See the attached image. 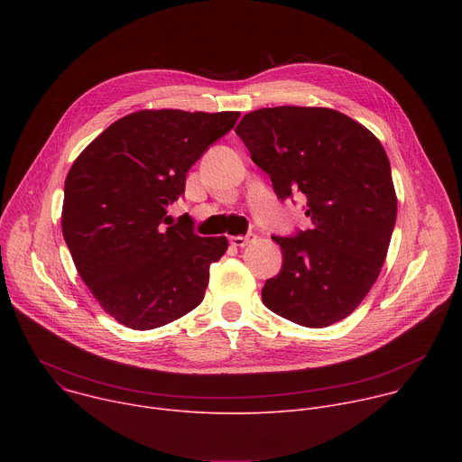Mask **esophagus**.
I'll list each match as a JSON object with an SVG mask.
<instances>
[{
  "instance_id": "esophagus-1",
  "label": "esophagus",
  "mask_w": 462,
  "mask_h": 462,
  "mask_svg": "<svg viewBox=\"0 0 462 462\" xmlns=\"http://www.w3.org/2000/svg\"><path fill=\"white\" fill-rule=\"evenodd\" d=\"M254 239H255V234L248 232V234H245V236H232L228 241H230V245H232V246H239V248H243V246H246L248 243H252Z\"/></svg>"
}]
</instances>
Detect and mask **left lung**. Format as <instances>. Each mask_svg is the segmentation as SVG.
I'll list each match as a JSON object with an SVG mask.
<instances>
[{
  "mask_svg": "<svg viewBox=\"0 0 462 462\" xmlns=\"http://www.w3.org/2000/svg\"><path fill=\"white\" fill-rule=\"evenodd\" d=\"M236 134L280 201L305 195L310 219L307 230L273 236L283 265L263 303L303 327L344 319L376 282L397 219L380 141L344 113L298 106L246 113Z\"/></svg>",
  "mask_w": 462,
  "mask_h": 462,
  "instance_id": "1",
  "label": "left lung"
}]
</instances>
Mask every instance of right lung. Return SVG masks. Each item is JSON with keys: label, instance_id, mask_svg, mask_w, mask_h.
<instances>
[{"label": "right lung", "instance_id": "right-lung-1", "mask_svg": "<svg viewBox=\"0 0 462 462\" xmlns=\"http://www.w3.org/2000/svg\"><path fill=\"white\" fill-rule=\"evenodd\" d=\"M237 111L131 113L75 161L63 188L61 232L80 278L116 321L162 327L199 305L226 237H201L166 207L188 170L234 127Z\"/></svg>", "mask_w": 462, "mask_h": 462}]
</instances>
